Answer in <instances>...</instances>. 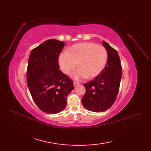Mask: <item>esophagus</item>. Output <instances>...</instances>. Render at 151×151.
Returning <instances> with one entry per match:
<instances>
[{
	"label": "esophagus",
	"mask_w": 151,
	"mask_h": 151,
	"mask_svg": "<svg viewBox=\"0 0 151 151\" xmlns=\"http://www.w3.org/2000/svg\"><path fill=\"white\" fill-rule=\"evenodd\" d=\"M79 84V83H77V82H74V87H76V86H77Z\"/></svg>",
	"instance_id": "1"
}]
</instances>
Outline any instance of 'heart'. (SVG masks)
Segmentation results:
<instances>
[{
  "instance_id": "heart-1",
  "label": "heart",
  "mask_w": 151,
  "mask_h": 151,
  "mask_svg": "<svg viewBox=\"0 0 151 151\" xmlns=\"http://www.w3.org/2000/svg\"><path fill=\"white\" fill-rule=\"evenodd\" d=\"M107 60L108 52L104 47L86 42L75 44L68 48L67 52L60 55L58 63L65 74H69L77 65L79 68L72 74L74 79H93L104 69Z\"/></svg>"
}]
</instances>
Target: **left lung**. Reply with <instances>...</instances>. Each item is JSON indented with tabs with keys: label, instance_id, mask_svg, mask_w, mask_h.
I'll use <instances>...</instances> for the list:
<instances>
[{
	"label": "left lung",
	"instance_id": "1",
	"mask_svg": "<svg viewBox=\"0 0 151 151\" xmlns=\"http://www.w3.org/2000/svg\"><path fill=\"white\" fill-rule=\"evenodd\" d=\"M103 45L108 52L106 64L99 76L84 84L86 93L82 98L84 107L93 112H103L112 106L122 79V68L118 52L104 41Z\"/></svg>",
	"mask_w": 151,
	"mask_h": 151
}]
</instances>
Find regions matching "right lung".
<instances>
[{"instance_id": "1", "label": "right lung", "mask_w": 151, "mask_h": 151, "mask_svg": "<svg viewBox=\"0 0 151 151\" xmlns=\"http://www.w3.org/2000/svg\"><path fill=\"white\" fill-rule=\"evenodd\" d=\"M65 43L48 40L30 53L27 84L33 101L48 114L63 111L67 97L74 89L73 81L59 70L58 56Z\"/></svg>"}]
</instances>
